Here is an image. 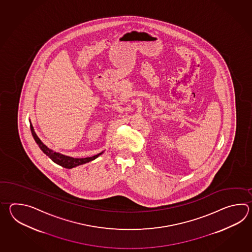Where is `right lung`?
Instances as JSON below:
<instances>
[{
    "label": "right lung",
    "instance_id": "obj_1",
    "mask_svg": "<svg viewBox=\"0 0 252 252\" xmlns=\"http://www.w3.org/2000/svg\"><path fill=\"white\" fill-rule=\"evenodd\" d=\"M31 130H32L33 138L35 139V141L37 142L38 147L40 148V150H42L43 152L48 156L51 160L54 161L55 163H57L59 166H63L64 168H69L70 169V168H73V167H75V166L86 164V163H88L90 161L95 159L99 156L102 154V152H101V153H99L97 155L93 156V157H90V158H72V157L64 156L63 154H60L59 152H55L53 150L48 149V147L44 144L42 141L39 139L38 136H37V134L35 132L32 124H31Z\"/></svg>",
    "mask_w": 252,
    "mask_h": 252
}]
</instances>
